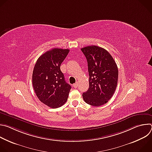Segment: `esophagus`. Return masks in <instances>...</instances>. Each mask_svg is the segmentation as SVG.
<instances>
[{
  "mask_svg": "<svg viewBox=\"0 0 152 152\" xmlns=\"http://www.w3.org/2000/svg\"><path fill=\"white\" fill-rule=\"evenodd\" d=\"M78 82H76V83H74L73 85V86L74 88H76L77 86H78Z\"/></svg>",
  "mask_w": 152,
  "mask_h": 152,
  "instance_id": "34e87169",
  "label": "esophagus"
}]
</instances>
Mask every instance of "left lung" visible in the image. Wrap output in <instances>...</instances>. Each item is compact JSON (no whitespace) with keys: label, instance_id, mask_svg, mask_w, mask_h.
Listing matches in <instances>:
<instances>
[{"label":"left lung","instance_id":"8db88e82","mask_svg":"<svg viewBox=\"0 0 152 152\" xmlns=\"http://www.w3.org/2000/svg\"><path fill=\"white\" fill-rule=\"evenodd\" d=\"M88 62L89 88L82 94L84 101L102 106L113 96L118 82V70L111 54L103 48L90 46L81 49Z\"/></svg>","mask_w":152,"mask_h":152}]
</instances>
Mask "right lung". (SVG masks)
Masks as SVG:
<instances>
[{"instance_id":"obj_1","label":"right lung","mask_w":152,"mask_h":152,"mask_svg":"<svg viewBox=\"0 0 152 152\" xmlns=\"http://www.w3.org/2000/svg\"><path fill=\"white\" fill-rule=\"evenodd\" d=\"M69 49L54 48L41 55L32 73V85L38 99L52 108L62 106L67 100L72 86L60 69Z\"/></svg>"}]
</instances>
